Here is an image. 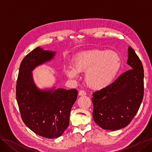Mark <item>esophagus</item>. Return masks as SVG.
I'll return each instance as SVG.
<instances>
[{
  "label": "esophagus",
  "mask_w": 152,
  "mask_h": 152,
  "mask_svg": "<svg viewBox=\"0 0 152 152\" xmlns=\"http://www.w3.org/2000/svg\"><path fill=\"white\" fill-rule=\"evenodd\" d=\"M86 93L83 91V90H81L79 92V96H86Z\"/></svg>",
  "instance_id": "1"
}]
</instances>
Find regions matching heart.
I'll list each match as a JSON object with an SVG mask.
<instances>
[{"instance_id": "1", "label": "heart", "mask_w": 152, "mask_h": 152, "mask_svg": "<svg viewBox=\"0 0 152 152\" xmlns=\"http://www.w3.org/2000/svg\"><path fill=\"white\" fill-rule=\"evenodd\" d=\"M121 68V59L113 52L94 49L77 54L73 59V67L65 68L70 79L85 72V82L90 88L99 90L108 86Z\"/></svg>"}]
</instances>
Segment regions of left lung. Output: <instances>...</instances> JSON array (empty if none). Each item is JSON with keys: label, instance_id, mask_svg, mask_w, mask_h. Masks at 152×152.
<instances>
[{"label": "left lung", "instance_id": "1", "mask_svg": "<svg viewBox=\"0 0 152 152\" xmlns=\"http://www.w3.org/2000/svg\"><path fill=\"white\" fill-rule=\"evenodd\" d=\"M127 64L131 67L112 84L93 93L94 122L106 130L126 127L140 108L144 94V71L139 57L128 48Z\"/></svg>", "mask_w": 152, "mask_h": 152}]
</instances>
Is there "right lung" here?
Masks as SVG:
<instances>
[{
    "label": "right lung",
    "mask_w": 152,
    "mask_h": 152,
    "mask_svg": "<svg viewBox=\"0 0 152 152\" xmlns=\"http://www.w3.org/2000/svg\"><path fill=\"white\" fill-rule=\"evenodd\" d=\"M56 51L37 47L23 59L16 85V100L25 125L37 135L49 139L62 135L68 125L70 113L77 98L75 89L53 87L40 89L36 86L32 71L50 61Z\"/></svg>",
    "instance_id": "right-lung-1"
}]
</instances>
